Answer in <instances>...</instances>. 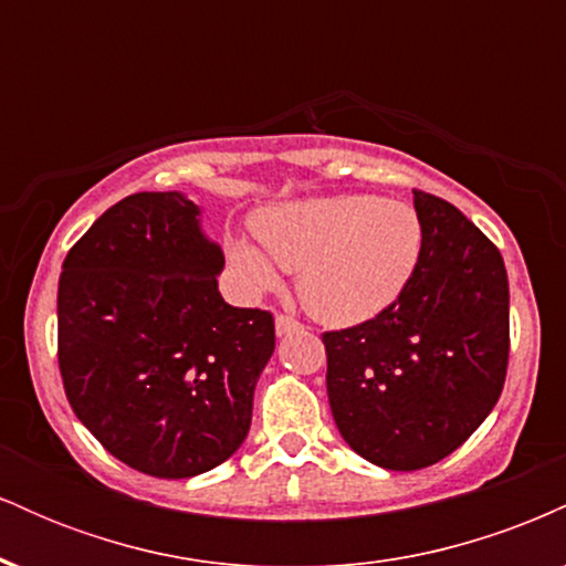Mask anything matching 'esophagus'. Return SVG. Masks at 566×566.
I'll return each mask as SVG.
<instances>
[{
	"label": "esophagus",
	"mask_w": 566,
	"mask_h": 566,
	"mask_svg": "<svg viewBox=\"0 0 566 566\" xmlns=\"http://www.w3.org/2000/svg\"><path fill=\"white\" fill-rule=\"evenodd\" d=\"M274 324H276V335L279 337L290 335V333H297V329H303V324L297 322V319H292V316H287V314H276Z\"/></svg>",
	"instance_id": "obj_1"
}]
</instances>
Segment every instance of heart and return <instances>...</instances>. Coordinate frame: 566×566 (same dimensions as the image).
Masks as SVG:
<instances>
[{
    "mask_svg": "<svg viewBox=\"0 0 566 566\" xmlns=\"http://www.w3.org/2000/svg\"><path fill=\"white\" fill-rule=\"evenodd\" d=\"M263 250L231 242L229 258L252 290L276 287L274 265L297 274V295L316 319L359 324L378 316L418 269L423 226L401 201L340 193L290 201L255 218Z\"/></svg>",
    "mask_w": 566,
    "mask_h": 566,
    "instance_id": "b5f03b06",
    "label": "heart"
}]
</instances>
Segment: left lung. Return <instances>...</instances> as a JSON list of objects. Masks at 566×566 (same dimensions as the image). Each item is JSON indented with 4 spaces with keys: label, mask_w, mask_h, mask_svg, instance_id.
<instances>
[{
    "label": "left lung",
    "mask_w": 566,
    "mask_h": 566,
    "mask_svg": "<svg viewBox=\"0 0 566 566\" xmlns=\"http://www.w3.org/2000/svg\"><path fill=\"white\" fill-rule=\"evenodd\" d=\"M418 269L375 319L324 333L340 437L388 471L458 450L497 405L509 367V274L497 247L450 201L415 191Z\"/></svg>",
    "instance_id": "obj_1"
}]
</instances>
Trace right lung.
<instances>
[{"label": "right lung", "mask_w": 566, "mask_h": 566, "mask_svg": "<svg viewBox=\"0 0 566 566\" xmlns=\"http://www.w3.org/2000/svg\"><path fill=\"white\" fill-rule=\"evenodd\" d=\"M223 250L180 191L116 201L69 250L57 365L69 405L129 469L188 479L229 460L274 354V316L220 297Z\"/></svg>", "instance_id": "obj_1"}]
</instances>
